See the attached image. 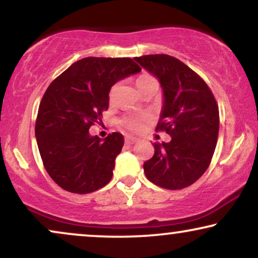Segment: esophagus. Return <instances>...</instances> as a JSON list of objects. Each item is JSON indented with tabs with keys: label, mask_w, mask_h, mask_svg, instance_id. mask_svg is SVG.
I'll use <instances>...</instances> for the list:
<instances>
[{
	"label": "esophagus",
	"mask_w": 258,
	"mask_h": 258,
	"mask_svg": "<svg viewBox=\"0 0 258 258\" xmlns=\"http://www.w3.org/2000/svg\"><path fill=\"white\" fill-rule=\"evenodd\" d=\"M137 142V139H135V137H132V136H126L125 137V143L128 144V146H130V144H134Z\"/></svg>",
	"instance_id": "34e87169"
}]
</instances>
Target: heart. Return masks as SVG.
<instances>
[{"label":"heart","instance_id":"heart-1","mask_svg":"<svg viewBox=\"0 0 258 258\" xmlns=\"http://www.w3.org/2000/svg\"><path fill=\"white\" fill-rule=\"evenodd\" d=\"M151 81H155L154 77H151L149 75H141L139 79H137L136 84H137V87H140L144 83L151 82ZM146 119H147V117H144V116H136V117H130L129 119H126L125 125L128 126L130 130H133V132H139V130L143 128Z\"/></svg>","mask_w":258,"mask_h":258}]
</instances>
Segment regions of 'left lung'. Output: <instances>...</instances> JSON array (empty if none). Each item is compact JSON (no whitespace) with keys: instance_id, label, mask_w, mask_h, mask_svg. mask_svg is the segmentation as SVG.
Masks as SVG:
<instances>
[{"instance_id":"1","label":"left lung","mask_w":258,"mask_h":258,"mask_svg":"<svg viewBox=\"0 0 258 258\" xmlns=\"http://www.w3.org/2000/svg\"><path fill=\"white\" fill-rule=\"evenodd\" d=\"M134 59L161 84L163 105L156 130L171 136L170 142L154 143L155 154L144 162V174L165 189L191 185L206 172L216 148L220 115L214 95L194 70L172 56Z\"/></svg>"}]
</instances>
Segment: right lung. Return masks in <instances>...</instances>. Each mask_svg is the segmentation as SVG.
Segmentation results:
<instances>
[{"mask_svg": "<svg viewBox=\"0 0 258 258\" xmlns=\"http://www.w3.org/2000/svg\"><path fill=\"white\" fill-rule=\"evenodd\" d=\"M141 72L128 57H86L73 63L45 91L35 136L49 176L62 189L89 194L109 183L124 139L112 133L101 140L90 126L109 108L116 82Z\"/></svg>", "mask_w": 258, "mask_h": 258, "instance_id": "add662e5", "label": "right lung"}]
</instances>
